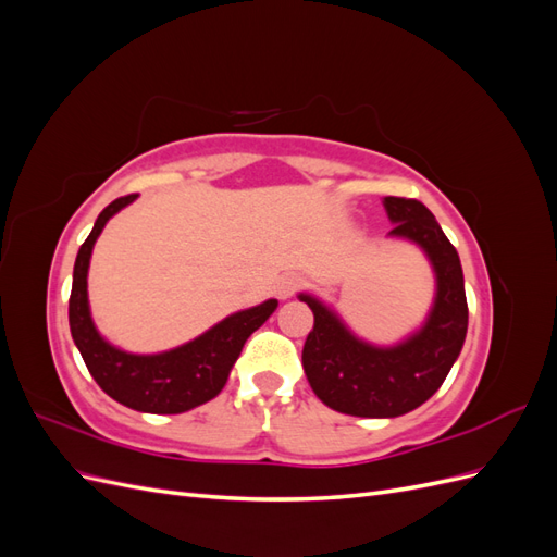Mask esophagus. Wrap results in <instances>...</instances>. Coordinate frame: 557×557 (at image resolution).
I'll use <instances>...</instances> for the list:
<instances>
[{"mask_svg":"<svg viewBox=\"0 0 557 557\" xmlns=\"http://www.w3.org/2000/svg\"><path fill=\"white\" fill-rule=\"evenodd\" d=\"M299 285H301V278H299L297 274H285V276H281L278 283H276V295H278L281 299H288V297L295 295V290L299 288Z\"/></svg>","mask_w":557,"mask_h":557,"instance_id":"obj_1","label":"esophagus"}]
</instances>
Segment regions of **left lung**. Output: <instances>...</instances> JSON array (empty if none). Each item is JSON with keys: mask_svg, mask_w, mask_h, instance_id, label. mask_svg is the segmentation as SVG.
I'll return each mask as SVG.
<instances>
[{"mask_svg": "<svg viewBox=\"0 0 557 557\" xmlns=\"http://www.w3.org/2000/svg\"><path fill=\"white\" fill-rule=\"evenodd\" d=\"M391 237L409 239L425 250L436 276L434 305L425 325L397 346L358 339L344 320L313 295L301 293L313 311L301 367L318 399L330 409L360 418H395L440 391L467 336V297L458 250L446 239L425 205L407 197H385Z\"/></svg>", "mask_w": 557, "mask_h": 557, "instance_id": "left-lung-1", "label": "left lung"}]
</instances>
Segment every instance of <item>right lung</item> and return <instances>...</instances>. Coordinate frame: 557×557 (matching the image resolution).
Returning a JSON list of instances; mask_svg holds the SVG:
<instances>
[{
    "instance_id": "right-lung-1",
    "label": "right lung",
    "mask_w": 557,
    "mask_h": 557,
    "mask_svg": "<svg viewBox=\"0 0 557 557\" xmlns=\"http://www.w3.org/2000/svg\"><path fill=\"white\" fill-rule=\"evenodd\" d=\"M134 199L137 195H125L111 201L97 215L92 232L78 248L70 297V327L88 372L109 397L144 413H183L223 391L246 339L276 311L278 301L267 299L258 307L232 313L205 334H199L197 339L156 352V356H137V352L111 346L92 323L88 305V267L92 246L109 218L132 205Z\"/></svg>"
}]
</instances>
